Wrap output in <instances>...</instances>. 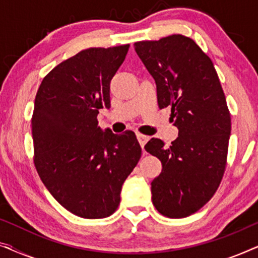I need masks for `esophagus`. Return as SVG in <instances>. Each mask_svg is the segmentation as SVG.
Wrapping results in <instances>:
<instances>
[{"label": "esophagus", "instance_id": "1", "mask_svg": "<svg viewBox=\"0 0 258 258\" xmlns=\"http://www.w3.org/2000/svg\"><path fill=\"white\" fill-rule=\"evenodd\" d=\"M136 136H137V140H139V142L141 144V147L143 148L144 144H146L148 142V140H149V137L146 136V135H143V134H140V133H137Z\"/></svg>", "mask_w": 258, "mask_h": 258}]
</instances>
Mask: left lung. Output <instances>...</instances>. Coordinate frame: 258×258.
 Listing matches in <instances>:
<instances>
[{
  "mask_svg": "<svg viewBox=\"0 0 258 258\" xmlns=\"http://www.w3.org/2000/svg\"><path fill=\"white\" fill-rule=\"evenodd\" d=\"M156 83L158 107H171L178 137L170 147L151 139L146 150L162 162L151 182L153 204L163 216L196 213L223 177L231 119L213 62L191 38L171 35L134 44Z\"/></svg>",
  "mask_w": 258,
  "mask_h": 258,
  "instance_id": "left-lung-1",
  "label": "left lung"
}]
</instances>
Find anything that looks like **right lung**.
I'll use <instances>...</instances> for the list:
<instances>
[{"label":"right lung","mask_w":258,"mask_h":258,"mask_svg":"<svg viewBox=\"0 0 258 258\" xmlns=\"http://www.w3.org/2000/svg\"><path fill=\"white\" fill-rule=\"evenodd\" d=\"M128 50L129 44L80 51L44 77L35 97V167L54 199L76 216H110L140 161L135 134L103 132L97 122L98 109L110 108V81Z\"/></svg>","instance_id":"add662e5"}]
</instances>
